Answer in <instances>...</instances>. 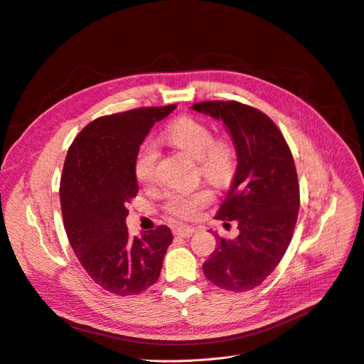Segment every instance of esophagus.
I'll return each mask as SVG.
<instances>
[{
  "label": "esophagus",
  "mask_w": 364,
  "mask_h": 364,
  "mask_svg": "<svg viewBox=\"0 0 364 364\" xmlns=\"http://www.w3.org/2000/svg\"><path fill=\"white\" fill-rule=\"evenodd\" d=\"M174 232L180 237H191L193 234L196 232V228L191 227V225H177Z\"/></svg>",
  "instance_id": "1"
}]
</instances>
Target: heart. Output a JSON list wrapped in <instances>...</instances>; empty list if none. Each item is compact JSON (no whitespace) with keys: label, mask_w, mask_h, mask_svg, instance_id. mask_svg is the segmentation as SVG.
Returning <instances> with one entry per match:
<instances>
[{"label":"heart","mask_w":364,"mask_h":364,"mask_svg":"<svg viewBox=\"0 0 364 364\" xmlns=\"http://www.w3.org/2000/svg\"><path fill=\"white\" fill-rule=\"evenodd\" d=\"M166 140L188 154L198 162L199 173L215 181H227L235 169L237 154L232 141L224 136H213L210 126L196 118L183 117L165 130ZM159 151L154 140H144L133 161V174L139 184L151 186L158 176ZM215 199L213 191L206 187L195 190H173L165 196L162 210L177 220L191 221L199 218Z\"/></svg>","instance_id":"heart-1"}]
</instances>
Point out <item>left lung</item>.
Masks as SVG:
<instances>
[{
    "label": "left lung",
    "mask_w": 364,
    "mask_h": 364,
    "mask_svg": "<svg viewBox=\"0 0 364 364\" xmlns=\"http://www.w3.org/2000/svg\"><path fill=\"white\" fill-rule=\"evenodd\" d=\"M191 108L224 121L238 159L215 218L237 221L240 234L235 240L216 235L218 246L203 272L227 291H249L272 274L293 238L300 208L293 154L277 124L257 108L237 101H206Z\"/></svg>",
    "instance_id": "8db88e82"
}]
</instances>
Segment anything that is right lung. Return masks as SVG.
Returning <instances> with one entry per match:
<instances>
[{
    "instance_id": "right-lung-1",
    "label": "right lung",
    "mask_w": 364,
    "mask_h": 364,
    "mask_svg": "<svg viewBox=\"0 0 364 364\" xmlns=\"http://www.w3.org/2000/svg\"><path fill=\"white\" fill-rule=\"evenodd\" d=\"M176 108H136L96 118L65 156L60 200L68 241L92 281L117 296H134L154 285L174 238L166 225L132 237L126 206L139 191L133 174L139 146Z\"/></svg>"
}]
</instances>
